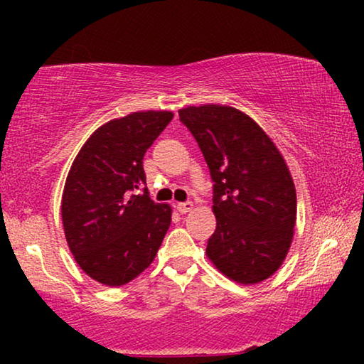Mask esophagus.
Segmentation results:
<instances>
[{
    "mask_svg": "<svg viewBox=\"0 0 364 364\" xmlns=\"http://www.w3.org/2000/svg\"><path fill=\"white\" fill-rule=\"evenodd\" d=\"M177 210L181 213H187L193 210V203L192 202H178L177 203Z\"/></svg>",
    "mask_w": 364,
    "mask_h": 364,
    "instance_id": "obj_1",
    "label": "esophagus"
}]
</instances>
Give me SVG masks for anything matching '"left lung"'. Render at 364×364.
<instances>
[{"label": "left lung", "instance_id": "1", "mask_svg": "<svg viewBox=\"0 0 364 364\" xmlns=\"http://www.w3.org/2000/svg\"><path fill=\"white\" fill-rule=\"evenodd\" d=\"M210 168L217 227L207 257L218 272L242 285L270 278L295 235L296 191L273 139L227 104L178 111Z\"/></svg>", "mask_w": 364, "mask_h": 364}]
</instances>
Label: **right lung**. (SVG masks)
I'll list each match as a JSON object with an SVG mask.
<instances>
[{
  "instance_id": "1",
  "label": "right lung",
  "mask_w": 364,
  "mask_h": 364,
  "mask_svg": "<svg viewBox=\"0 0 364 364\" xmlns=\"http://www.w3.org/2000/svg\"><path fill=\"white\" fill-rule=\"evenodd\" d=\"M171 111L111 119L77 152L61 200L64 235L81 270L106 287H122L149 268L171 227L172 207L147 192L142 159Z\"/></svg>"
}]
</instances>
